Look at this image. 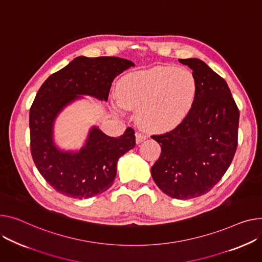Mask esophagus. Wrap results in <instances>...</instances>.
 <instances>
[{"label": "esophagus", "mask_w": 262, "mask_h": 262, "mask_svg": "<svg viewBox=\"0 0 262 262\" xmlns=\"http://www.w3.org/2000/svg\"><path fill=\"white\" fill-rule=\"evenodd\" d=\"M144 140H146V136L142 133H136V142L137 144L143 142Z\"/></svg>", "instance_id": "obj_1"}]
</instances>
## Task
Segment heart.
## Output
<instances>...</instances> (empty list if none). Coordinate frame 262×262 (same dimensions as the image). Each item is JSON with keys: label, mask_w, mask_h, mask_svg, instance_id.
<instances>
[{"label": "heart", "mask_w": 262, "mask_h": 262, "mask_svg": "<svg viewBox=\"0 0 262 262\" xmlns=\"http://www.w3.org/2000/svg\"><path fill=\"white\" fill-rule=\"evenodd\" d=\"M198 86L187 69L155 66L125 75L119 82L115 106L137 111L139 124L150 132L180 125L194 107Z\"/></svg>", "instance_id": "obj_1"}]
</instances>
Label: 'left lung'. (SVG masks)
<instances>
[{"instance_id": "left-lung-1", "label": "left lung", "mask_w": 262, "mask_h": 262, "mask_svg": "<svg viewBox=\"0 0 262 262\" xmlns=\"http://www.w3.org/2000/svg\"><path fill=\"white\" fill-rule=\"evenodd\" d=\"M196 78L194 107L175 129L151 136L161 146L151 177L167 196L187 200L210 191L237 148L239 111L228 84L203 61L179 59Z\"/></svg>"}]
</instances>
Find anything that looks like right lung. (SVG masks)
Wrapping results in <instances>:
<instances>
[{"mask_svg":"<svg viewBox=\"0 0 262 262\" xmlns=\"http://www.w3.org/2000/svg\"><path fill=\"white\" fill-rule=\"evenodd\" d=\"M133 66L118 57L81 56L42 84L29 112L31 155L42 177L60 194L87 199L104 193L113 185L120 157L135 147L130 127L114 138L92 126L78 150L60 148L54 129L63 110L83 96L107 101L114 79Z\"/></svg>","mask_w":262,"mask_h":262,"instance_id":"1","label":"right lung"}]
</instances>
